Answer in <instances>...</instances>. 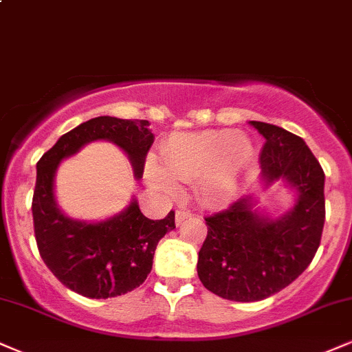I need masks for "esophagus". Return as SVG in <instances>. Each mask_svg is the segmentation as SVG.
Masks as SVG:
<instances>
[{
    "mask_svg": "<svg viewBox=\"0 0 352 352\" xmlns=\"http://www.w3.org/2000/svg\"><path fill=\"white\" fill-rule=\"evenodd\" d=\"M193 217V213L190 210H177V213H175V223L177 224H182L185 221V219H188V218H192Z\"/></svg>",
    "mask_w": 352,
    "mask_h": 352,
    "instance_id": "obj_1",
    "label": "esophagus"
}]
</instances>
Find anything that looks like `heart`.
<instances>
[{
	"mask_svg": "<svg viewBox=\"0 0 352 352\" xmlns=\"http://www.w3.org/2000/svg\"><path fill=\"white\" fill-rule=\"evenodd\" d=\"M252 144L231 129L179 133L167 139L160 151V164H149L147 177L155 188L175 197L182 184H195L198 200L210 206L230 203L252 160Z\"/></svg>",
	"mask_w": 352,
	"mask_h": 352,
	"instance_id": "obj_1",
	"label": "heart"
}]
</instances>
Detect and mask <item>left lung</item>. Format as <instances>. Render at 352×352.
Masks as SVG:
<instances>
[{
  "mask_svg": "<svg viewBox=\"0 0 352 352\" xmlns=\"http://www.w3.org/2000/svg\"><path fill=\"white\" fill-rule=\"evenodd\" d=\"M251 124L265 138V187L283 179L298 195L294 208L277 219L252 210L249 195L205 218L208 234L198 252V277L232 302H259L290 285L315 257L324 224V172L303 139L269 122Z\"/></svg>",
  "mask_w": 352,
  "mask_h": 352,
  "instance_id": "1",
  "label": "left lung"
}]
</instances>
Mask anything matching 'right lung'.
I'll return each mask as SVG.
<instances>
[{"label":"right lung","mask_w":352,"mask_h":352,"mask_svg":"<svg viewBox=\"0 0 352 352\" xmlns=\"http://www.w3.org/2000/svg\"><path fill=\"white\" fill-rule=\"evenodd\" d=\"M109 141L121 147L141 179L154 134L146 120L98 116L63 134L37 162L32 197L34 234L45 265L67 289L88 298H111L138 289L152 269L159 241L175 228V213L149 219L133 200L122 213L100 223H85L63 214L54 195L60 160L85 144Z\"/></svg>","instance_id":"right-lung-1"}]
</instances>
